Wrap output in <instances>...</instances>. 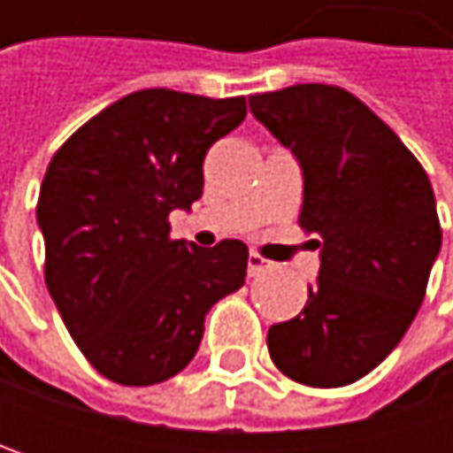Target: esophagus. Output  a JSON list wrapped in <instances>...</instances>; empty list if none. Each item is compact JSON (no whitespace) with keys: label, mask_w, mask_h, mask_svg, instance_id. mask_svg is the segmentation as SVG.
<instances>
[{"label":"esophagus","mask_w":453,"mask_h":453,"mask_svg":"<svg viewBox=\"0 0 453 453\" xmlns=\"http://www.w3.org/2000/svg\"><path fill=\"white\" fill-rule=\"evenodd\" d=\"M270 267H273V262H270V259H265L259 251H251V254H249V275H251V278H257V275L267 273Z\"/></svg>","instance_id":"esophagus-1"}]
</instances>
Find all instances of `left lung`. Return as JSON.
<instances>
[{
    "label": "left lung",
    "instance_id": "1",
    "mask_svg": "<svg viewBox=\"0 0 453 453\" xmlns=\"http://www.w3.org/2000/svg\"><path fill=\"white\" fill-rule=\"evenodd\" d=\"M249 107L302 162L299 226L319 246L317 286L302 315L267 330L270 357L310 388L357 383L396 349L425 299L441 251L430 178L341 86L299 83L254 94Z\"/></svg>",
    "mask_w": 453,
    "mask_h": 453
}]
</instances>
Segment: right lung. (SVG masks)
I'll return each instance as SVG.
<instances>
[{
  "label": "right lung",
  "instance_id": "right-lung-1",
  "mask_svg": "<svg viewBox=\"0 0 453 453\" xmlns=\"http://www.w3.org/2000/svg\"><path fill=\"white\" fill-rule=\"evenodd\" d=\"M243 118V96L143 88L54 151L36 204L46 288L107 380L154 386L178 375L212 304L243 286L246 243L199 249L170 235V212L202 196L210 146Z\"/></svg>",
  "mask_w": 453,
  "mask_h": 453
}]
</instances>
